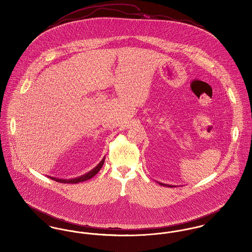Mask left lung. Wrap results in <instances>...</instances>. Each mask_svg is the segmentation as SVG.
<instances>
[{
  "instance_id": "1",
  "label": "left lung",
  "mask_w": 252,
  "mask_h": 252,
  "mask_svg": "<svg viewBox=\"0 0 252 252\" xmlns=\"http://www.w3.org/2000/svg\"><path fill=\"white\" fill-rule=\"evenodd\" d=\"M159 185H162V186H165V187H176L175 185H169V184H164V183H160V182H158Z\"/></svg>"
}]
</instances>
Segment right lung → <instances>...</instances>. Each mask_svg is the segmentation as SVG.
<instances>
[{"mask_svg": "<svg viewBox=\"0 0 252 252\" xmlns=\"http://www.w3.org/2000/svg\"><path fill=\"white\" fill-rule=\"evenodd\" d=\"M104 162H105V158L98 163L97 166L94 168L93 170H91L90 172H88L87 174H85L83 176L79 177V178H74V179H71V180H62V179L53 178V177H49V178H50L51 180H56V181L60 182V183H72V184H75V183H78V182H83V181L90 180V179H92L93 177H94L96 174L100 171V169L102 168V166H103Z\"/></svg>", "mask_w": 252, "mask_h": 252, "instance_id": "right-lung-1", "label": "right lung"}]
</instances>
